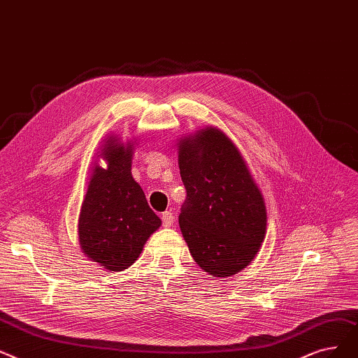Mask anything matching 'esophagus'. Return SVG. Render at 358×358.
Masks as SVG:
<instances>
[{"label":"esophagus","mask_w":358,"mask_h":358,"mask_svg":"<svg viewBox=\"0 0 358 358\" xmlns=\"http://www.w3.org/2000/svg\"><path fill=\"white\" fill-rule=\"evenodd\" d=\"M162 221H163V226L164 227H170L175 223V215L170 213V211H164L162 214Z\"/></svg>","instance_id":"34e87169"}]
</instances>
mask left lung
<instances>
[{
  "label": "left lung",
  "mask_w": 358,
  "mask_h": 358,
  "mask_svg": "<svg viewBox=\"0 0 358 358\" xmlns=\"http://www.w3.org/2000/svg\"><path fill=\"white\" fill-rule=\"evenodd\" d=\"M186 189L179 226L195 262L214 277L248 266L265 239L266 208L241 151L213 127L179 140Z\"/></svg>",
  "instance_id": "left-lung-1"
}]
</instances>
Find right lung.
Returning <instances> with one entry per match:
<instances>
[{"label": "right lung", "mask_w": 358, "mask_h": 358, "mask_svg": "<svg viewBox=\"0 0 358 358\" xmlns=\"http://www.w3.org/2000/svg\"><path fill=\"white\" fill-rule=\"evenodd\" d=\"M134 143L116 135L105 141L83 199L78 217V242L83 253L108 271L129 268L143 252L162 220L148 207L141 186L134 180L131 163Z\"/></svg>", "instance_id": "obj_1"}]
</instances>
